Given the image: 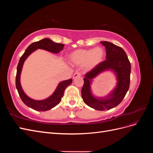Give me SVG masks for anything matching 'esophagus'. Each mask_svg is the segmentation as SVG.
Masks as SVG:
<instances>
[{"instance_id":"1","label":"esophagus","mask_w":153,"mask_h":153,"mask_svg":"<svg viewBox=\"0 0 153 153\" xmlns=\"http://www.w3.org/2000/svg\"><path fill=\"white\" fill-rule=\"evenodd\" d=\"M81 76V73L79 72H76L75 74L73 75V79H75V78H76L78 77H80Z\"/></svg>"}]
</instances>
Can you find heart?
I'll list each match as a JSON object with an SVG mask.
<instances>
[{
  "instance_id": "heart-1",
  "label": "heart",
  "mask_w": 153,
  "mask_h": 153,
  "mask_svg": "<svg viewBox=\"0 0 153 153\" xmlns=\"http://www.w3.org/2000/svg\"><path fill=\"white\" fill-rule=\"evenodd\" d=\"M105 50L97 47L92 49H78L69 55V61L75 65H84L86 69L95 68L104 61Z\"/></svg>"
}]
</instances>
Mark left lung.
<instances>
[{
    "mask_svg": "<svg viewBox=\"0 0 153 153\" xmlns=\"http://www.w3.org/2000/svg\"><path fill=\"white\" fill-rule=\"evenodd\" d=\"M101 43L106 48V60L85 75L82 97L87 105L95 110L103 111L115 107L124 99L129 87L131 64L126 52L121 47L108 41H101ZM108 70L114 71L117 75V85L107 97L96 98L91 92L92 79L101 72Z\"/></svg>",
    "mask_w": 153,
    "mask_h": 153,
    "instance_id": "8db88e82",
    "label": "left lung"
}]
</instances>
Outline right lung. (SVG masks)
I'll return each instance as SVG.
<instances>
[{
    "mask_svg": "<svg viewBox=\"0 0 153 153\" xmlns=\"http://www.w3.org/2000/svg\"><path fill=\"white\" fill-rule=\"evenodd\" d=\"M64 46V44L55 43L50 39L45 38L30 45L25 51L24 53L20 57L17 66L16 87L22 101L29 107L37 111H41V112H44V111H47L55 107V106L61 102L64 95V90L69 85L71 84L72 79L70 78L69 80L60 82L53 93L48 98L43 100H32L25 94L20 84V75L25 61L32 52H34L37 49H42L47 50L52 53H57L63 49Z\"/></svg>",
    "mask_w": 153,
    "mask_h": 153,
    "instance_id": "add662e5",
    "label": "right lung"
}]
</instances>
